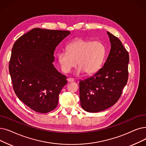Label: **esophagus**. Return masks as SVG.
<instances>
[{
  "label": "esophagus",
  "instance_id": "obj_1",
  "mask_svg": "<svg viewBox=\"0 0 146 146\" xmlns=\"http://www.w3.org/2000/svg\"><path fill=\"white\" fill-rule=\"evenodd\" d=\"M67 81H68V82H73L74 81V79L72 78H68Z\"/></svg>",
  "mask_w": 146,
  "mask_h": 146
}]
</instances>
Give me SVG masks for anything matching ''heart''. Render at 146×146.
Here are the masks:
<instances>
[{"mask_svg": "<svg viewBox=\"0 0 146 146\" xmlns=\"http://www.w3.org/2000/svg\"><path fill=\"white\" fill-rule=\"evenodd\" d=\"M67 52H60L57 60L61 70L70 73L78 64L77 73L84 72L86 74L96 73L100 68L104 60L106 49L103 44L99 41H90L78 39L66 46Z\"/></svg>", "mask_w": 146, "mask_h": 146, "instance_id": "b5f03b06", "label": "heart"}]
</instances>
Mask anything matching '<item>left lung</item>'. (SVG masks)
<instances>
[{
	"mask_svg": "<svg viewBox=\"0 0 146 146\" xmlns=\"http://www.w3.org/2000/svg\"><path fill=\"white\" fill-rule=\"evenodd\" d=\"M107 33L111 49L103 67L92 76L79 82L80 105L88 112L101 111L113 106L128 81V52L117 37Z\"/></svg>",
	"mask_w": 146,
	"mask_h": 146,
	"instance_id": "8db88e82",
	"label": "left lung"
}]
</instances>
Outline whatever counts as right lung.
<instances>
[{"label": "right lung", "instance_id": "add662e5", "mask_svg": "<svg viewBox=\"0 0 146 146\" xmlns=\"http://www.w3.org/2000/svg\"><path fill=\"white\" fill-rule=\"evenodd\" d=\"M69 31L35 28L19 37L12 49L9 72L18 98L35 111L45 113L58 105L66 76L54 67V52Z\"/></svg>", "mask_w": 146, "mask_h": 146}]
</instances>
